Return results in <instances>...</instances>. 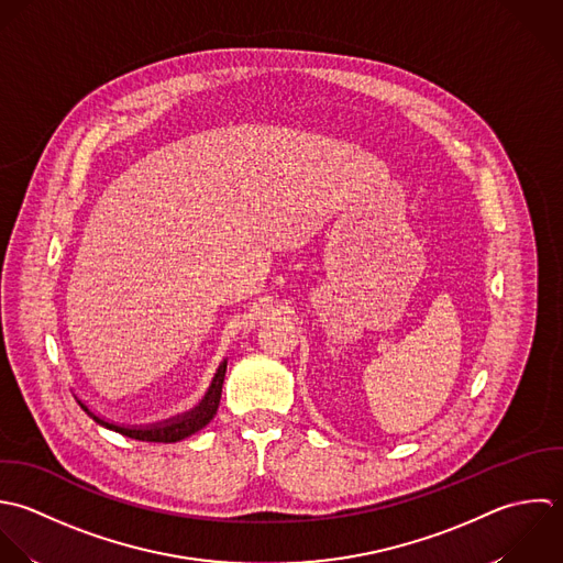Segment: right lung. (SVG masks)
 I'll return each instance as SVG.
<instances>
[{"label":"right lung","mask_w":563,"mask_h":563,"mask_svg":"<svg viewBox=\"0 0 563 563\" xmlns=\"http://www.w3.org/2000/svg\"><path fill=\"white\" fill-rule=\"evenodd\" d=\"M225 368H228V360H223L203 395V399L188 412L184 415H177L173 419H166V421H159V423H151V426H120V423H113V421H107L104 417L96 415L87 404H82L78 399V406L87 412L89 419H93L98 426L107 428V430H113L122 437H129V439H135V441H146V443H177L195 432H199L201 428H206L212 417L217 415V408H219V401H221V388H223V379H225Z\"/></svg>","instance_id":"right-lung-1"}]
</instances>
